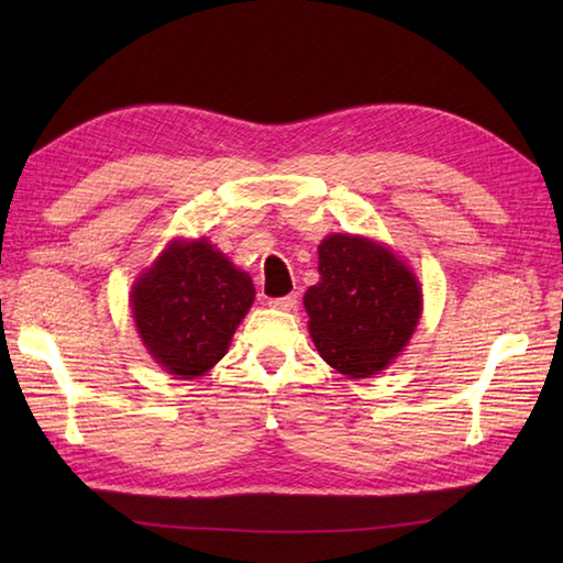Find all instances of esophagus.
Segmentation results:
<instances>
[{
  "mask_svg": "<svg viewBox=\"0 0 563 563\" xmlns=\"http://www.w3.org/2000/svg\"><path fill=\"white\" fill-rule=\"evenodd\" d=\"M268 305L273 309H295L297 307V295H285V297H271Z\"/></svg>",
  "mask_w": 563,
  "mask_h": 563,
  "instance_id": "34e87169",
  "label": "esophagus"
}]
</instances>
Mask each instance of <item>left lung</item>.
<instances>
[{
    "mask_svg": "<svg viewBox=\"0 0 563 563\" xmlns=\"http://www.w3.org/2000/svg\"><path fill=\"white\" fill-rule=\"evenodd\" d=\"M319 275L305 292L319 355L341 375H377L421 319L416 275L387 246L355 234H329L319 244Z\"/></svg>",
    "mask_w": 563,
    "mask_h": 563,
    "instance_id": "8db88e82",
    "label": "left lung"
}]
</instances>
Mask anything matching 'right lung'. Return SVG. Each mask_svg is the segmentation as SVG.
<instances>
[{
	"mask_svg": "<svg viewBox=\"0 0 563 563\" xmlns=\"http://www.w3.org/2000/svg\"><path fill=\"white\" fill-rule=\"evenodd\" d=\"M249 273L232 266L206 236L174 239L140 275L130 302L142 343L166 373L206 375L232 343L254 302Z\"/></svg>",
	"mask_w": 563,
	"mask_h": 563,
	"instance_id": "right-lung-1",
	"label": "right lung"
}]
</instances>
